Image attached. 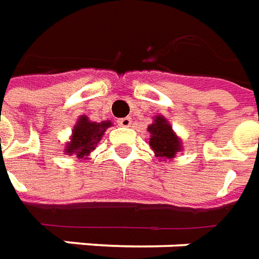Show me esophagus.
<instances>
[{
  "instance_id": "esophagus-1",
  "label": "esophagus",
  "mask_w": 259,
  "mask_h": 259,
  "mask_svg": "<svg viewBox=\"0 0 259 259\" xmlns=\"http://www.w3.org/2000/svg\"><path fill=\"white\" fill-rule=\"evenodd\" d=\"M117 124L121 126H130L131 125V118H128V117H124V118H118L117 120Z\"/></svg>"
}]
</instances>
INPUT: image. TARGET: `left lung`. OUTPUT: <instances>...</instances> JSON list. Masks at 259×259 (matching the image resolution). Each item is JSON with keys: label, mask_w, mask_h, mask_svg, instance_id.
I'll use <instances>...</instances> for the list:
<instances>
[{"label": "left lung", "mask_w": 259, "mask_h": 259, "mask_svg": "<svg viewBox=\"0 0 259 259\" xmlns=\"http://www.w3.org/2000/svg\"><path fill=\"white\" fill-rule=\"evenodd\" d=\"M148 131L150 134L149 146L157 157L173 159L181 150V141L163 115L153 118V122L148 126Z\"/></svg>", "instance_id": "1"}]
</instances>
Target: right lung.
<instances>
[{
	"mask_svg": "<svg viewBox=\"0 0 259 259\" xmlns=\"http://www.w3.org/2000/svg\"><path fill=\"white\" fill-rule=\"evenodd\" d=\"M111 126L109 120L102 121V122H92L86 115H80L76 125L72 130L71 141L68 142L64 152L67 155H75L79 159H83L95 149L97 142L103 137L104 131Z\"/></svg>",
	"mask_w": 259,
	"mask_h": 259,
	"instance_id": "1",
	"label": "right lung"
}]
</instances>
